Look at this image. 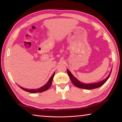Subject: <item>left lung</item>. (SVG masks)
Segmentation results:
<instances>
[{"label": "left lung", "instance_id": "1", "mask_svg": "<svg viewBox=\"0 0 122 122\" xmlns=\"http://www.w3.org/2000/svg\"><path fill=\"white\" fill-rule=\"evenodd\" d=\"M67 73L68 75L69 76L70 78H71V81L74 85L76 86L81 88V89H93L97 88L100 87L101 86H103L106 82H107V80H108V78L110 77V75L111 73V71H112V68L111 69V71L109 73V75L107 76V78H105L104 80H102V81H101L98 82H97V83H84L80 81L79 80H78L77 78L74 77L73 75V74L71 73V72L68 69H67Z\"/></svg>", "mask_w": 122, "mask_h": 122}]
</instances>
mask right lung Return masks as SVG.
Segmentation results:
<instances>
[{
	"instance_id": "add662e5",
	"label": "right lung",
	"mask_w": 122,
	"mask_h": 122,
	"mask_svg": "<svg viewBox=\"0 0 122 122\" xmlns=\"http://www.w3.org/2000/svg\"><path fill=\"white\" fill-rule=\"evenodd\" d=\"M54 74H55V72L53 74V75H51V76L50 77V78L49 79L48 81L47 82V83L45 84V85L43 86H41V87L39 88V89H26V88H23V87H21V86H19V87L21 89H22V90L26 91V92H30V93H36V92H45V91L48 90L49 88L51 86V83H52L53 77H54Z\"/></svg>"
}]
</instances>
